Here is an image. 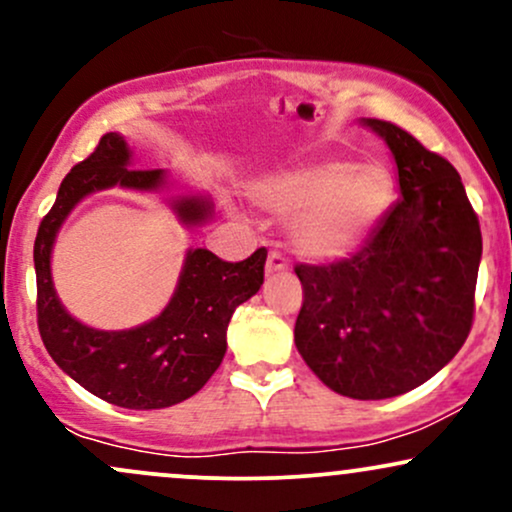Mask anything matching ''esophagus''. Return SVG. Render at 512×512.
<instances>
[{
  "instance_id": "1",
  "label": "esophagus",
  "mask_w": 512,
  "mask_h": 512,
  "mask_svg": "<svg viewBox=\"0 0 512 512\" xmlns=\"http://www.w3.org/2000/svg\"><path fill=\"white\" fill-rule=\"evenodd\" d=\"M264 269H267V274L286 272V269H289V260H286L279 250H272L267 255V264H264Z\"/></svg>"
}]
</instances>
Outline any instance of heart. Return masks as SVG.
<instances>
[{"label":"heart","instance_id":"obj_1","mask_svg":"<svg viewBox=\"0 0 512 512\" xmlns=\"http://www.w3.org/2000/svg\"><path fill=\"white\" fill-rule=\"evenodd\" d=\"M392 195L385 166L342 158L281 170L250 190L262 209L289 216L293 248L313 260H337L358 248L390 209Z\"/></svg>","mask_w":512,"mask_h":512}]
</instances>
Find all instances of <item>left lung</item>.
<instances>
[{
	"label": "left lung",
	"mask_w": 512,
	"mask_h": 512,
	"mask_svg": "<svg viewBox=\"0 0 512 512\" xmlns=\"http://www.w3.org/2000/svg\"><path fill=\"white\" fill-rule=\"evenodd\" d=\"M395 156L402 199L354 255L298 262L296 346L330 390L387 399L438 373L469 337L481 228L460 173L407 129L368 117Z\"/></svg>",
	"instance_id": "8db88e82"
}]
</instances>
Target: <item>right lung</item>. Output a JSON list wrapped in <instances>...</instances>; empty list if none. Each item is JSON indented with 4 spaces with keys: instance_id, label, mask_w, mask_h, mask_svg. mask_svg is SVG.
<instances>
[{
    "instance_id": "add662e5",
    "label": "right lung",
    "mask_w": 512,
    "mask_h": 512,
    "mask_svg": "<svg viewBox=\"0 0 512 512\" xmlns=\"http://www.w3.org/2000/svg\"><path fill=\"white\" fill-rule=\"evenodd\" d=\"M166 173L132 168L120 134H103L93 154L69 170L33 245L38 330L52 361L105 402L125 409H163L207 385L226 354V330L240 303L260 291L267 250L243 262H223L209 250L187 252L178 289L161 315L142 327L101 332L76 322L52 289L50 252L62 221L79 199L105 187L158 190ZM182 223L209 219L207 199H175Z\"/></svg>"
}]
</instances>
